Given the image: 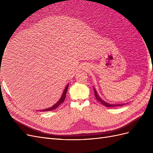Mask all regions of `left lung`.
I'll return each mask as SVG.
<instances>
[{
  "label": "left lung",
  "instance_id": "1",
  "mask_svg": "<svg viewBox=\"0 0 153 153\" xmlns=\"http://www.w3.org/2000/svg\"><path fill=\"white\" fill-rule=\"evenodd\" d=\"M94 96L96 97V99L98 100V101H100V102L101 104H103V105L106 106V107H116V106H122V105H125V103H122V104H119V103H118V104H110V103H108L107 102H106V101H103L102 99L100 98V96L98 94V92H97L96 90L95 89L94 87Z\"/></svg>",
  "mask_w": 153,
  "mask_h": 153
}]
</instances>
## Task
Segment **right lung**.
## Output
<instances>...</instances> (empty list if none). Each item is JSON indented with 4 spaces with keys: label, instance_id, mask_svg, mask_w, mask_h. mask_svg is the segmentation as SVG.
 Returning a JSON list of instances; mask_svg holds the SVG:
<instances>
[{
    "label": "right lung",
    "instance_id": "obj_1",
    "mask_svg": "<svg viewBox=\"0 0 153 153\" xmlns=\"http://www.w3.org/2000/svg\"><path fill=\"white\" fill-rule=\"evenodd\" d=\"M68 85H69V84H68V85L65 87V89H64V90L63 91V93H62V96L61 97V98L59 99V100L57 101L56 103H55V105H53L52 106H51V107H50V108L43 109V110H41L40 112H41V111H42V112H46V111H52V110L55 109L56 108H57L60 105L62 104L64 102V100H65V98H66L67 90L68 89ZM38 111H39V110H38Z\"/></svg>",
    "mask_w": 153,
    "mask_h": 153
}]
</instances>
